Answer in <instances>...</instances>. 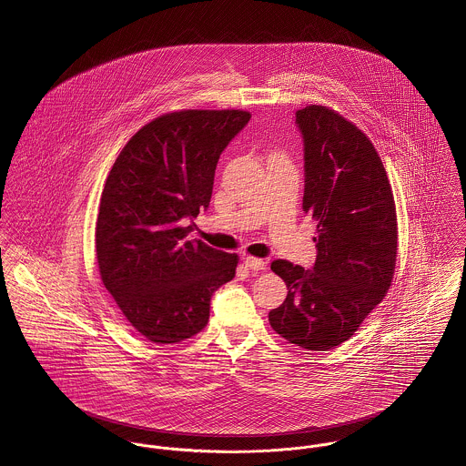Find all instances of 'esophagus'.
Listing matches in <instances>:
<instances>
[{
  "label": "esophagus",
  "mask_w": 466,
  "mask_h": 466,
  "mask_svg": "<svg viewBox=\"0 0 466 466\" xmlns=\"http://www.w3.org/2000/svg\"><path fill=\"white\" fill-rule=\"evenodd\" d=\"M243 262H245V266H247L248 269H251V271H262V269L266 268V260L257 258V257H250V255L243 257Z\"/></svg>",
  "instance_id": "esophagus-1"
}]
</instances>
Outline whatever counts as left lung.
I'll return each mask as SVG.
<instances>
[{
    "label": "left lung",
    "mask_w": 466,
    "mask_h": 466,
    "mask_svg": "<svg viewBox=\"0 0 466 466\" xmlns=\"http://www.w3.org/2000/svg\"><path fill=\"white\" fill-rule=\"evenodd\" d=\"M305 147L303 211L316 225L312 269L271 262L286 301L271 328L303 350L326 351L355 335L394 279L397 215L381 157L363 131L328 106L296 111Z\"/></svg>",
    "instance_id": "obj_1"
}]
</instances>
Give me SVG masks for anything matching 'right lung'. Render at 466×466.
Here are the masks:
<instances>
[{
    "mask_svg": "<svg viewBox=\"0 0 466 466\" xmlns=\"http://www.w3.org/2000/svg\"><path fill=\"white\" fill-rule=\"evenodd\" d=\"M245 109H180L137 131L101 195L96 251L120 314L154 344H177L209 321L211 296L236 277L239 257L184 241L209 208L219 154L248 124Z\"/></svg>",
    "mask_w": 466,
    "mask_h": 466,
    "instance_id": "obj_1",
    "label": "right lung"
}]
</instances>
